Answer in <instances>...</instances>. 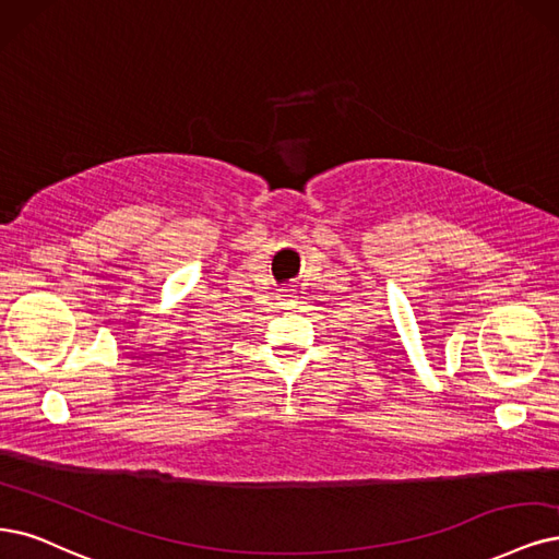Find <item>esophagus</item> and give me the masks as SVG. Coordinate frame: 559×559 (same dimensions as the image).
I'll return each mask as SVG.
<instances>
[{"label":"esophagus","instance_id":"1","mask_svg":"<svg viewBox=\"0 0 559 559\" xmlns=\"http://www.w3.org/2000/svg\"><path fill=\"white\" fill-rule=\"evenodd\" d=\"M283 297H285V299H283V304H290V301H293V297H290V295H283Z\"/></svg>","mask_w":559,"mask_h":559}]
</instances>
